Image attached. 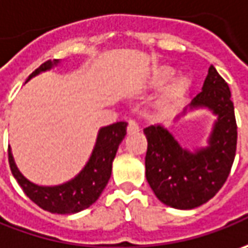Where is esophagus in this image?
<instances>
[{
  "label": "esophagus",
  "instance_id": "1",
  "mask_svg": "<svg viewBox=\"0 0 248 248\" xmlns=\"http://www.w3.org/2000/svg\"><path fill=\"white\" fill-rule=\"evenodd\" d=\"M139 130H140L139 124H136L134 121H129V124H127V133L129 134H134V133H137Z\"/></svg>",
  "mask_w": 248,
  "mask_h": 248
}]
</instances>
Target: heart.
Returning <instances> with one entry per match:
<instances>
[{"label": "heart", "mask_w": 248, "mask_h": 248, "mask_svg": "<svg viewBox=\"0 0 248 248\" xmlns=\"http://www.w3.org/2000/svg\"><path fill=\"white\" fill-rule=\"evenodd\" d=\"M174 75V68L170 65H158L152 68L145 81V88L150 90H158V97L154 106L159 112L170 114L184 103L192 88V79L186 74Z\"/></svg>", "instance_id": "heart-1"}]
</instances>
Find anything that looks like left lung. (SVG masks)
<instances>
[{
	"mask_svg": "<svg viewBox=\"0 0 248 248\" xmlns=\"http://www.w3.org/2000/svg\"><path fill=\"white\" fill-rule=\"evenodd\" d=\"M196 109L217 116L206 147L184 148L163 124L144 129L147 181L159 201L173 209L191 210L209 202L225 184L235 160V108L229 86L214 65H210L201 93L174 121Z\"/></svg>",
	"mask_w": 248,
	"mask_h": 248,
	"instance_id": "left-lung-1",
	"label": "left lung"
}]
</instances>
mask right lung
Here are the masks:
<instances>
[{
  "label": "right lung",
  "mask_w": 248,
  "mask_h": 248,
  "mask_svg": "<svg viewBox=\"0 0 248 248\" xmlns=\"http://www.w3.org/2000/svg\"><path fill=\"white\" fill-rule=\"evenodd\" d=\"M60 63V60L46 62L41 64L27 78L29 82L31 78L38 74L49 71ZM127 124L116 122L101 127L97 133L96 144L90 154L89 160L83 166L81 171L67 183L52 186H44L38 184L31 183L17 169L13 159L11 147L8 150L9 155V166L12 170L13 177L22 186L24 193L30 198L41 209L46 210L55 214H74L82 210L90 207L100 198L104 191L108 180L112 171V162L116 155L119 144L126 136Z\"/></svg>",
  "instance_id": "add662e5"
}]
</instances>
